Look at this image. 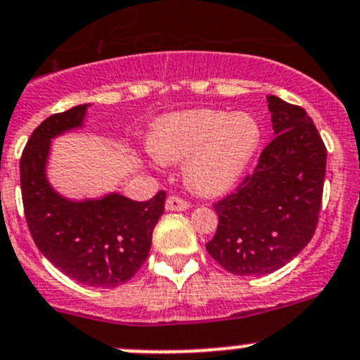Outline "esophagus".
<instances>
[{
	"label": "esophagus",
	"mask_w": 360,
	"mask_h": 360,
	"mask_svg": "<svg viewBox=\"0 0 360 360\" xmlns=\"http://www.w3.org/2000/svg\"><path fill=\"white\" fill-rule=\"evenodd\" d=\"M165 207H167V211H186V209H190V204H188L186 200H183L181 197L172 195V197L167 198Z\"/></svg>",
	"instance_id": "34e87169"
}]
</instances>
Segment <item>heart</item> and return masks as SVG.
I'll return each mask as SVG.
<instances>
[{
    "mask_svg": "<svg viewBox=\"0 0 360 360\" xmlns=\"http://www.w3.org/2000/svg\"><path fill=\"white\" fill-rule=\"evenodd\" d=\"M260 144V128L246 112L191 109L158 121L148 149L162 163L184 162L188 186L219 195L237 183Z\"/></svg>",
    "mask_w": 360,
    "mask_h": 360,
    "instance_id": "b5f03b06",
    "label": "heart"
}]
</instances>
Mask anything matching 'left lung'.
<instances>
[{"instance_id":"8db88e82","label":"left lung","mask_w":360,"mask_h":360,"mask_svg":"<svg viewBox=\"0 0 360 360\" xmlns=\"http://www.w3.org/2000/svg\"><path fill=\"white\" fill-rule=\"evenodd\" d=\"M274 139L255 172L214 204L218 229L205 244L237 276H262L297 257L319 223L327 149L302 107L267 96Z\"/></svg>"}]
</instances>
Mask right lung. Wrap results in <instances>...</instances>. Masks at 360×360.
<instances>
[{"instance_id":"obj_1","label":"right lung","mask_w":360,"mask_h":360,"mask_svg":"<svg viewBox=\"0 0 360 360\" xmlns=\"http://www.w3.org/2000/svg\"><path fill=\"white\" fill-rule=\"evenodd\" d=\"M87 107L47 117L20 156V190L27 229L49 262L95 288H114L134 278L151 250L153 229L165 209V191L135 202L121 193L98 198L63 197L47 177L52 139L84 127Z\"/></svg>"}]
</instances>
